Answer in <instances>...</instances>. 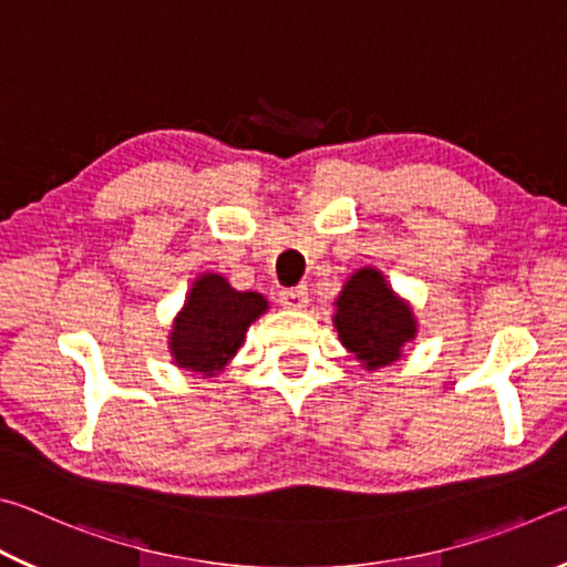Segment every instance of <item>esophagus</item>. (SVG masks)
Returning <instances> with one entry per match:
<instances>
[{
	"instance_id": "esophagus-1",
	"label": "esophagus",
	"mask_w": 567,
	"mask_h": 567,
	"mask_svg": "<svg viewBox=\"0 0 567 567\" xmlns=\"http://www.w3.org/2000/svg\"><path fill=\"white\" fill-rule=\"evenodd\" d=\"M307 300H310V292H307L305 285L287 287V290L280 292V305L287 307V310H302Z\"/></svg>"
}]
</instances>
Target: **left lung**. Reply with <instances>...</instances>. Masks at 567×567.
Returning <instances> with one entry per match:
<instances>
[{"label": "left lung", "mask_w": 567, "mask_h": 567, "mask_svg": "<svg viewBox=\"0 0 567 567\" xmlns=\"http://www.w3.org/2000/svg\"><path fill=\"white\" fill-rule=\"evenodd\" d=\"M332 305L340 342L370 372L398 362L402 348L417 334L412 305L392 290L378 267L354 270Z\"/></svg>", "instance_id": "8db88e82"}]
</instances>
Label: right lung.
<instances>
[{"instance_id": "1", "label": "right lung", "mask_w": 567, "mask_h": 567, "mask_svg": "<svg viewBox=\"0 0 567 567\" xmlns=\"http://www.w3.org/2000/svg\"><path fill=\"white\" fill-rule=\"evenodd\" d=\"M267 297L239 292L217 272L195 277L185 305L172 320L167 348L177 368L199 378H217L243 348L245 334L267 312Z\"/></svg>"}]
</instances>
